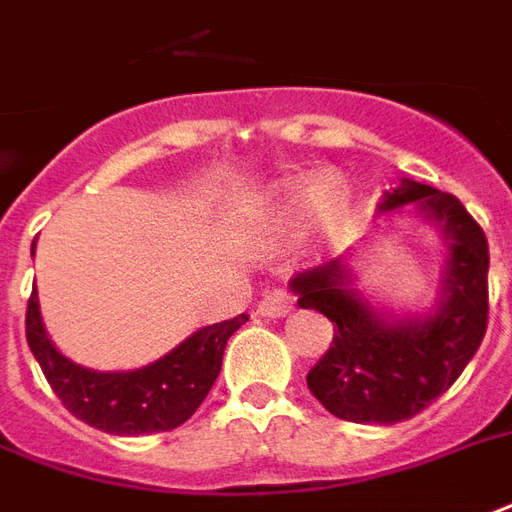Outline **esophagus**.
Segmentation results:
<instances>
[{
  "mask_svg": "<svg viewBox=\"0 0 512 512\" xmlns=\"http://www.w3.org/2000/svg\"><path fill=\"white\" fill-rule=\"evenodd\" d=\"M291 307H294V297L288 294L286 288H272V291H267L261 297L256 313L261 318H283V315L291 313Z\"/></svg>",
  "mask_w": 512,
  "mask_h": 512,
  "instance_id": "esophagus-1",
  "label": "esophagus"
}]
</instances>
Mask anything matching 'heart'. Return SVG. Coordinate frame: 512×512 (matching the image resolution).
<instances>
[{"label": "heart", "mask_w": 512, "mask_h": 512, "mask_svg": "<svg viewBox=\"0 0 512 512\" xmlns=\"http://www.w3.org/2000/svg\"><path fill=\"white\" fill-rule=\"evenodd\" d=\"M351 207V191L340 178H324L318 186L310 183H291L280 188V194L272 202V221L275 224H294L310 210L324 218H343Z\"/></svg>", "instance_id": "heart-1"}]
</instances>
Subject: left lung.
Wrapping results in <instances>:
<instances>
[{
	"instance_id": "1",
	"label": "left lung",
	"mask_w": 512,
	"mask_h": 512,
	"mask_svg": "<svg viewBox=\"0 0 512 512\" xmlns=\"http://www.w3.org/2000/svg\"><path fill=\"white\" fill-rule=\"evenodd\" d=\"M416 205L440 226L448 259L440 302L429 315L378 313L353 288L348 261H326L291 280L297 305L332 321V345L307 388L332 416L353 424H397L445 394L480 348L489 324V242L459 199L402 180L383 194L380 213Z\"/></svg>"
}]
</instances>
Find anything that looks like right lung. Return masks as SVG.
Here are the masks:
<instances>
[{
    "mask_svg": "<svg viewBox=\"0 0 512 512\" xmlns=\"http://www.w3.org/2000/svg\"><path fill=\"white\" fill-rule=\"evenodd\" d=\"M34 253V245H32ZM248 315L202 326L153 364L129 372H96L69 361L51 343L40 315L37 288L26 307V343L40 361L61 405L80 421L107 434H156L186 424L210 394L224 348Z\"/></svg>",
    "mask_w": 512,
    "mask_h": 512,
    "instance_id": "right-lung-1",
    "label": "right lung"
}]
</instances>
